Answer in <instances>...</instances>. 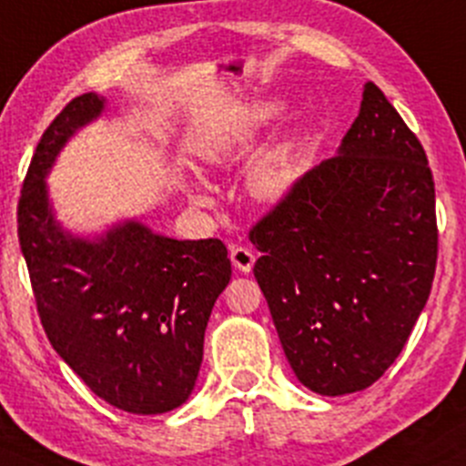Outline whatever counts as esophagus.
Instances as JSON below:
<instances>
[{
	"instance_id": "esophagus-1",
	"label": "esophagus",
	"mask_w": 466,
	"mask_h": 466,
	"mask_svg": "<svg viewBox=\"0 0 466 466\" xmlns=\"http://www.w3.org/2000/svg\"><path fill=\"white\" fill-rule=\"evenodd\" d=\"M231 262H233V267L238 268V271L248 273L253 268V265H256V256H253L251 248L233 247L231 248Z\"/></svg>"
}]
</instances>
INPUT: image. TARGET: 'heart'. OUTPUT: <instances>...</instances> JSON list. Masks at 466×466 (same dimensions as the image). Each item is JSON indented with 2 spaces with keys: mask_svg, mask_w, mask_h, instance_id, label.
Instances as JSON below:
<instances>
[{
  "mask_svg": "<svg viewBox=\"0 0 466 466\" xmlns=\"http://www.w3.org/2000/svg\"><path fill=\"white\" fill-rule=\"evenodd\" d=\"M268 114H271V109L262 107L260 112L256 114V118L258 121H262V118H267ZM228 152H231V146H228V143L210 141V143H206L204 150H201V157L210 163H218V161L227 159ZM294 177H296L294 163H291L287 150H276V152H271V155H267L265 159L253 167L251 190L258 195V198L276 199V198H280L282 193H287V188L291 186ZM195 201L206 204L208 198H206L204 193H199V190H195Z\"/></svg>",
  "mask_w": 466,
  "mask_h": 466,
  "instance_id": "heart-1",
  "label": "heart"
}]
</instances>
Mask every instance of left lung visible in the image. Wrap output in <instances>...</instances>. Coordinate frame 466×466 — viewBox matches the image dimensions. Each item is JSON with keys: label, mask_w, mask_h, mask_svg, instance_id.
<instances>
[{"label": "left lung", "mask_w": 466, "mask_h": 466, "mask_svg": "<svg viewBox=\"0 0 466 466\" xmlns=\"http://www.w3.org/2000/svg\"><path fill=\"white\" fill-rule=\"evenodd\" d=\"M248 239L300 383L329 397L372 386L404 350L438 265L433 172L375 83L340 155L299 177Z\"/></svg>", "instance_id": "1"}]
</instances>
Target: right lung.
<instances>
[{"instance_id":"1","label":"right lung","mask_w":466,"mask_h":466,"mask_svg":"<svg viewBox=\"0 0 466 466\" xmlns=\"http://www.w3.org/2000/svg\"><path fill=\"white\" fill-rule=\"evenodd\" d=\"M105 100H69L40 137L17 201V238L46 339L91 392L134 415L188 400L204 332L231 280L222 239H170L137 222L76 239L54 222L45 175Z\"/></svg>"}]
</instances>
